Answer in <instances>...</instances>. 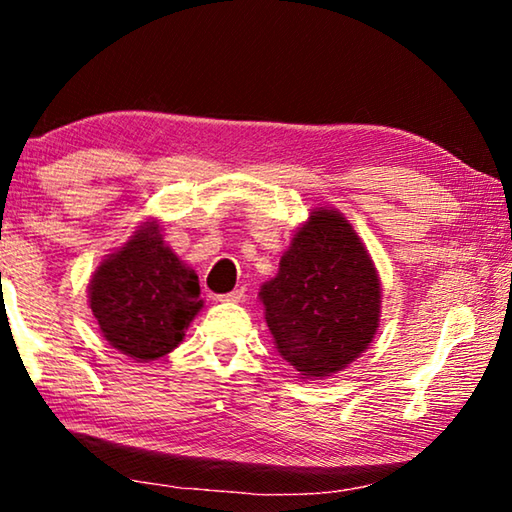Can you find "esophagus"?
Listing matches in <instances>:
<instances>
[{"label":"esophagus","mask_w":512,"mask_h":512,"mask_svg":"<svg viewBox=\"0 0 512 512\" xmlns=\"http://www.w3.org/2000/svg\"><path fill=\"white\" fill-rule=\"evenodd\" d=\"M244 293H246V289L241 287V289H235V291H230V293H223V296H216V298H219L221 302H239L241 298H244Z\"/></svg>","instance_id":"1"}]
</instances>
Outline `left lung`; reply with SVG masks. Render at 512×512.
Here are the masks:
<instances>
[{
	"label": "left lung",
	"instance_id": "1",
	"mask_svg": "<svg viewBox=\"0 0 512 512\" xmlns=\"http://www.w3.org/2000/svg\"><path fill=\"white\" fill-rule=\"evenodd\" d=\"M266 325L302 379H325L368 350L379 327L375 262L339 210L316 207L293 235L280 271L262 284Z\"/></svg>",
	"mask_w": 512,
	"mask_h": 512
}]
</instances>
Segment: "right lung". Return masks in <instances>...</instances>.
<instances>
[{"instance_id":"add662e5","label":"right lung","mask_w":512,"mask_h":512,"mask_svg":"<svg viewBox=\"0 0 512 512\" xmlns=\"http://www.w3.org/2000/svg\"><path fill=\"white\" fill-rule=\"evenodd\" d=\"M88 302L112 348L149 363L178 348L203 309L198 275L146 221L94 271Z\"/></svg>"}]
</instances>
